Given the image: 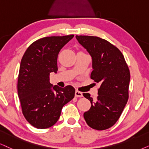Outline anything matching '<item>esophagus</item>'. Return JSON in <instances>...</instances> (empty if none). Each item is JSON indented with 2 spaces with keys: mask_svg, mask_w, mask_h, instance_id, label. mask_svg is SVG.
I'll return each mask as SVG.
<instances>
[{
  "mask_svg": "<svg viewBox=\"0 0 149 149\" xmlns=\"http://www.w3.org/2000/svg\"><path fill=\"white\" fill-rule=\"evenodd\" d=\"M75 96H76V97H82V93L79 91H76V92H75Z\"/></svg>",
  "mask_w": 149,
  "mask_h": 149,
  "instance_id": "34e87169",
  "label": "esophagus"
}]
</instances>
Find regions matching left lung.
I'll return each mask as SVG.
<instances>
[{"mask_svg":"<svg viewBox=\"0 0 149 149\" xmlns=\"http://www.w3.org/2000/svg\"><path fill=\"white\" fill-rule=\"evenodd\" d=\"M79 43L92 58L91 78L101 84L96 101L88 93L91 108L84 112L86 124L102 131L113 127L121 116L129 99L130 71L122 52L104 39L90 36H76Z\"/></svg>","mask_w":149,"mask_h":149,"instance_id":"obj_1","label":"left lung"}]
</instances>
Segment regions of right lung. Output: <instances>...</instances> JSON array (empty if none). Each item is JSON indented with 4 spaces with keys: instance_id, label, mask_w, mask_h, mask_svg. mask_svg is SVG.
I'll return each mask as SVG.
<instances>
[{
    "instance_id": "add662e5",
    "label": "right lung",
    "mask_w": 149,
    "mask_h": 149,
    "mask_svg": "<svg viewBox=\"0 0 149 149\" xmlns=\"http://www.w3.org/2000/svg\"><path fill=\"white\" fill-rule=\"evenodd\" d=\"M74 35L45 37L31 43L21 60L18 77V95L22 112L31 125L47 129L57 122L62 109L75 96L68 85L53 86L50 73H57L60 51Z\"/></svg>"
}]
</instances>
